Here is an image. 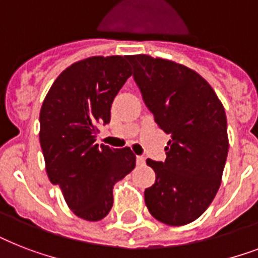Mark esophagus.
Segmentation results:
<instances>
[{
	"mask_svg": "<svg viewBox=\"0 0 258 258\" xmlns=\"http://www.w3.org/2000/svg\"><path fill=\"white\" fill-rule=\"evenodd\" d=\"M137 163L139 166H143L146 163V158L142 157V155H139V157H137Z\"/></svg>",
	"mask_w": 258,
	"mask_h": 258,
	"instance_id": "esophagus-1",
	"label": "esophagus"
}]
</instances>
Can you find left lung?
Here are the masks:
<instances>
[{"label": "left lung", "mask_w": 258, "mask_h": 258, "mask_svg": "<svg viewBox=\"0 0 258 258\" xmlns=\"http://www.w3.org/2000/svg\"><path fill=\"white\" fill-rule=\"evenodd\" d=\"M154 120L170 135L166 161L147 165L157 179L145 190L154 218L180 226L196 221L220 188L229 151L224 105L206 80L178 62L127 56Z\"/></svg>", "instance_id": "left-lung-1"}]
</instances>
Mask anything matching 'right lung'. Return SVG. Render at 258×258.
Returning a JSON list of instances; mask_svg holds the SVG:
<instances>
[{
	"label": "right lung",
	"mask_w": 258,
	"mask_h": 258,
	"mask_svg": "<svg viewBox=\"0 0 258 258\" xmlns=\"http://www.w3.org/2000/svg\"><path fill=\"white\" fill-rule=\"evenodd\" d=\"M133 75L123 56H92L74 62L54 80L40 111V145L45 170L68 208L99 221L113 204L112 187L135 167L130 147L97 145L99 125L111 119V104Z\"/></svg>",
	"instance_id": "add662e5"
}]
</instances>
